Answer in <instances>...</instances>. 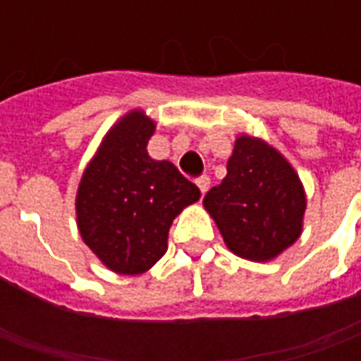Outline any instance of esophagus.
I'll return each mask as SVG.
<instances>
[{
  "instance_id": "1",
  "label": "esophagus",
  "mask_w": 361,
  "mask_h": 361,
  "mask_svg": "<svg viewBox=\"0 0 361 361\" xmlns=\"http://www.w3.org/2000/svg\"><path fill=\"white\" fill-rule=\"evenodd\" d=\"M195 183L197 188H199V191H201V195H204V193L209 191V188H211V178H209V176H201V178H197Z\"/></svg>"
}]
</instances>
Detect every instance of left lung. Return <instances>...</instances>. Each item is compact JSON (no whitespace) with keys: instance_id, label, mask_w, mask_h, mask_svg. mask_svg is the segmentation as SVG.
I'll return each instance as SVG.
<instances>
[{"instance_id":"obj_1","label":"left lung","mask_w":361,"mask_h":361,"mask_svg":"<svg viewBox=\"0 0 361 361\" xmlns=\"http://www.w3.org/2000/svg\"><path fill=\"white\" fill-rule=\"evenodd\" d=\"M226 178L203 204L228 250L250 261H269L302 234L305 193L279 150L242 135L228 160Z\"/></svg>"}]
</instances>
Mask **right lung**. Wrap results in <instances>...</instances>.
<instances>
[{"label":"right lung","instance_id":"1","mask_svg":"<svg viewBox=\"0 0 361 361\" xmlns=\"http://www.w3.org/2000/svg\"><path fill=\"white\" fill-rule=\"evenodd\" d=\"M154 121L135 110L104 137L77 191V224L104 265L119 274L149 271L168 250L172 220L201 197L168 160H152Z\"/></svg>","mask_w":361,"mask_h":361}]
</instances>
